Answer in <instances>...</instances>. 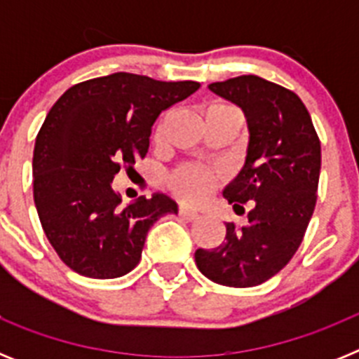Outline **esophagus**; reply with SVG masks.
<instances>
[{
  "mask_svg": "<svg viewBox=\"0 0 359 359\" xmlns=\"http://www.w3.org/2000/svg\"><path fill=\"white\" fill-rule=\"evenodd\" d=\"M180 215H182L183 219H187V221H196V219H199V214L196 210H192V208L189 207H180Z\"/></svg>",
  "mask_w": 359,
  "mask_h": 359,
  "instance_id": "esophagus-1",
  "label": "esophagus"
}]
</instances>
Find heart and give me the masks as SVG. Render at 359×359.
<instances>
[{
  "label": "heart",
  "instance_id": "1",
  "mask_svg": "<svg viewBox=\"0 0 359 359\" xmlns=\"http://www.w3.org/2000/svg\"><path fill=\"white\" fill-rule=\"evenodd\" d=\"M210 109L230 111L233 107L224 106V104H215ZM167 185H169L170 192L176 198H180L185 203L196 205V203H201L203 199H207L208 194L215 189V185H217V176L210 169L203 167V165L189 163L182 165L174 172H170V176L167 177Z\"/></svg>",
  "mask_w": 359,
  "mask_h": 359
}]
</instances>
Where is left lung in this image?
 <instances>
[{
	"label": "left lung",
	"mask_w": 359,
	"mask_h": 359,
	"mask_svg": "<svg viewBox=\"0 0 359 359\" xmlns=\"http://www.w3.org/2000/svg\"><path fill=\"white\" fill-rule=\"evenodd\" d=\"M208 90L237 104L248 122L246 160L223 196L233 208L250 203L252 210L246 226L226 223L217 248L196 250V264L221 286H259L291 261L315 212L318 135L298 95L275 82L241 75Z\"/></svg>",
	"instance_id": "1"
}]
</instances>
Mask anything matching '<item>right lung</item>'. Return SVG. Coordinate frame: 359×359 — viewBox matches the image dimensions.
Masks as SVG:
<instances>
[{
  "label": "right lung",
  "mask_w": 359,
  "mask_h": 359,
  "mask_svg": "<svg viewBox=\"0 0 359 359\" xmlns=\"http://www.w3.org/2000/svg\"><path fill=\"white\" fill-rule=\"evenodd\" d=\"M198 88L118 72L79 82L53 104L34 147V201L50 244L73 271L91 278L129 273L149 228L177 214L165 194L123 207L111 183L122 165L147 154L161 111Z\"/></svg>",
  "instance_id": "add662e5"
}]
</instances>
